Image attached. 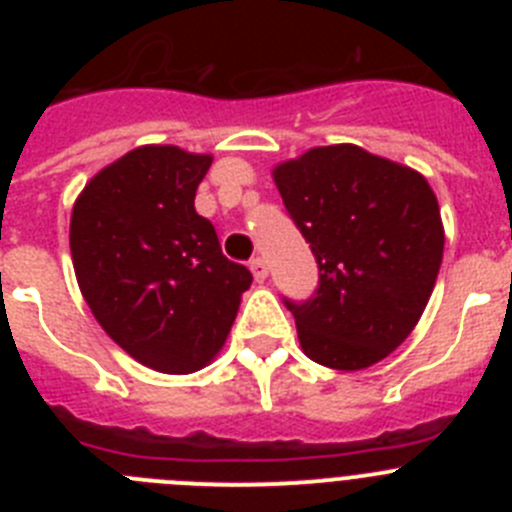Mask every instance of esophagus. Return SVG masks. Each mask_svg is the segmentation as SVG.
<instances>
[{
	"label": "esophagus",
	"mask_w": 512,
	"mask_h": 512,
	"mask_svg": "<svg viewBox=\"0 0 512 512\" xmlns=\"http://www.w3.org/2000/svg\"><path fill=\"white\" fill-rule=\"evenodd\" d=\"M251 274H253V279H256V282L264 284L266 277H269V266H266V261L264 259H253L251 261Z\"/></svg>",
	"instance_id": "1"
}]
</instances>
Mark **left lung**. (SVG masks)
I'll return each instance as SVG.
<instances>
[{
  "label": "left lung",
  "instance_id": "1",
  "mask_svg": "<svg viewBox=\"0 0 512 512\" xmlns=\"http://www.w3.org/2000/svg\"><path fill=\"white\" fill-rule=\"evenodd\" d=\"M320 266V287L287 302L307 359L359 372L413 333L443 259V223L420 171L354 143L318 146L271 171Z\"/></svg>",
  "mask_w": 512,
  "mask_h": 512
}]
</instances>
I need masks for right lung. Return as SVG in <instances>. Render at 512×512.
<instances>
[{
  "instance_id": "right-lung-1",
  "label": "right lung",
  "mask_w": 512,
  "mask_h": 512,
  "mask_svg": "<svg viewBox=\"0 0 512 512\" xmlns=\"http://www.w3.org/2000/svg\"><path fill=\"white\" fill-rule=\"evenodd\" d=\"M210 164V153L179 146L133 148L97 171L71 210V259L89 310L125 354L161 374L210 364L253 282L194 210Z\"/></svg>"
}]
</instances>
